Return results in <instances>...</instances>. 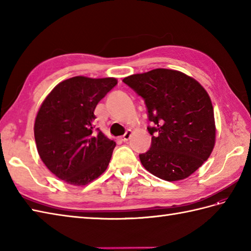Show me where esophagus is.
<instances>
[{
	"mask_svg": "<svg viewBox=\"0 0 251 251\" xmlns=\"http://www.w3.org/2000/svg\"><path fill=\"white\" fill-rule=\"evenodd\" d=\"M131 135H132V131L130 130V129H128L127 130L124 135H123V137H122V140L123 141H128L129 139H130V137H131Z\"/></svg>",
	"mask_w": 251,
	"mask_h": 251,
	"instance_id": "esophagus-1",
	"label": "esophagus"
}]
</instances>
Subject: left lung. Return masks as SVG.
<instances>
[{"instance_id": "left-lung-1", "label": "left lung", "mask_w": 251, "mask_h": 251, "mask_svg": "<svg viewBox=\"0 0 251 251\" xmlns=\"http://www.w3.org/2000/svg\"><path fill=\"white\" fill-rule=\"evenodd\" d=\"M145 100L150 150L139 154L148 172L166 181L188 178L212 152L216 140L214 108L207 92L186 74L155 69L123 79Z\"/></svg>"}]
</instances>
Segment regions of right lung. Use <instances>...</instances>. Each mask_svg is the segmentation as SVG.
<instances>
[{"label": "right lung", "mask_w": 251, "mask_h": 251, "mask_svg": "<svg viewBox=\"0 0 251 251\" xmlns=\"http://www.w3.org/2000/svg\"><path fill=\"white\" fill-rule=\"evenodd\" d=\"M116 84L114 77L68 78L51 90L37 112L34 138L39 155L69 184H87L108 167L115 142L95 130L94 111Z\"/></svg>", "instance_id": "1"}]
</instances>
